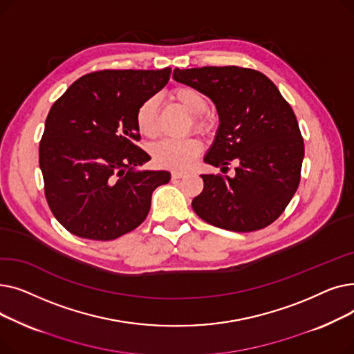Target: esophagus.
<instances>
[{
  "label": "esophagus",
  "instance_id": "1",
  "mask_svg": "<svg viewBox=\"0 0 354 354\" xmlns=\"http://www.w3.org/2000/svg\"><path fill=\"white\" fill-rule=\"evenodd\" d=\"M183 176H185L183 172H172V179H180Z\"/></svg>",
  "mask_w": 354,
  "mask_h": 354
}]
</instances>
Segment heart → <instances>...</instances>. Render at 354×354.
<instances>
[{
	"mask_svg": "<svg viewBox=\"0 0 354 354\" xmlns=\"http://www.w3.org/2000/svg\"><path fill=\"white\" fill-rule=\"evenodd\" d=\"M174 99L192 115V126L199 133H208L212 129V119L207 115L209 107L208 97L191 86H179L172 91ZM158 100L155 97L146 99L136 110L135 122L140 135L153 138L156 135ZM201 152L199 140L189 139H163L152 146V158L155 163L165 169L185 171L192 165Z\"/></svg>",
	"mask_w": 354,
	"mask_h": 354,
	"instance_id": "obj_1",
	"label": "heart"
}]
</instances>
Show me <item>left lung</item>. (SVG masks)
Returning a JSON list of instances; mask_svg holds the SVG:
<instances>
[{
  "instance_id": "1",
  "label": "left lung",
  "mask_w": 354,
  "mask_h": 354,
  "mask_svg": "<svg viewBox=\"0 0 354 354\" xmlns=\"http://www.w3.org/2000/svg\"><path fill=\"white\" fill-rule=\"evenodd\" d=\"M216 106L219 126L203 162L234 176L201 175L192 208L208 224L234 232L263 230L280 216L300 183L304 142L291 106L263 73L225 66L174 70Z\"/></svg>"
}]
</instances>
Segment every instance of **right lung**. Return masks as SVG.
<instances>
[{
	"mask_svg": "<svg viewBox=\"0 0 354 354\" xmlns=\"http://www.w3.org/2000/svg\"><path fill=\"white\" fill-rule=\"evenodd\" d=\"M163 70H102L74 82L55 102L40 142V169L48 207L71 234L116 239L138 228L152 192L167 171H142L151 160L140 139L138 107L171 77Z\"/></svg>",
	"mask_w": 354,
	"mask_h": 354,
	"instance_id": "right-lung-1",
	"label": "right lung"
}]
</instances>
